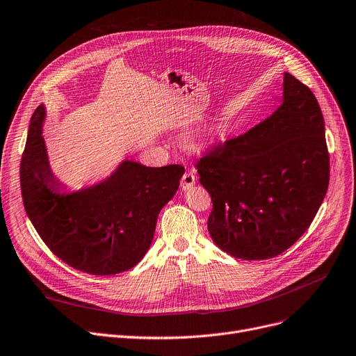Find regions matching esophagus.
I'll return each instance as SVG.
<instances>
[{
    "mask_svg": "<svg viewBox=\"0 0 356 356\" xmlns=\"http://www.w3.org/2000/svg\"><path fill=\"white\" fill-rule=\"evenodd\" d=\"M196 183V176H195V172L193 170H189L186 172L181 177V181H180V186H181V191H191L193 186Z\"/></svg>",
    "mask_w": 356,
    "mask_h": 356,
    "instance_id": "obj_1",
    "label": "esophagus"
}]
</instances>
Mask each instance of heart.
I'll return each instance as SVG.
<instances>
[{
  "mask_svg": "<svg viewBox=\"0 0 356 356\" xmlns=\"http://www.w3.org/2000/svg\"><path fill=\"white\" fill-rule=\"evenodd\" d=\"M225 131H227V125H223V124L216 125L215 129H213V137H220V136H223V134H225Z\"/></svg>",
  "mask_w": 356,
  "mask_h": 356,
  "instance_id": "heart-1",
  "label": "heart"
}]
</instances>
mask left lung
I'll return each mask as SVG.
<instances>
[{
	"label": "left lung",
	"instance_id": "obj_1",
	"mask_svg": "<svg viewBox=\"0 0 356 356\" xmlns=\"http://www.w3.org/2000/svg\"><path fill=\"white\" fill-rule=\"evenodd\" d=\"M212 197L215 244L242 259H268L310 227L329 186L325 120L313 92L284 73L283 102L244 136L197 163Z\"/></svg>",
	"mask_w": 356,
	"mask_h": 356
}]
</instances>
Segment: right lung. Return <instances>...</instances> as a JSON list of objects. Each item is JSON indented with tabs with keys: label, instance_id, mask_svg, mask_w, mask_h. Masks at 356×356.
Segmentation results:
<instances>
[{
	"label": "right lung",
	"instance_id": "1",
	"mask_svg": "<svg viewBox=\"0 0 356 356\" xmlns=\"http://www.w3.org/2000/svg\"><path fill=\"white\" fill-rule=\"evenodd\" d=\"M46 108L30 120L20 164L23 203L50 251L92 275H112L137 266L156 231L157 216L176 195L184 168L147 167L124 160L106 179L76 192L50 168L43 124Z\"/></svg>",
	"mask_w": 356,
	"mask_h": 356
}]
</instances>
